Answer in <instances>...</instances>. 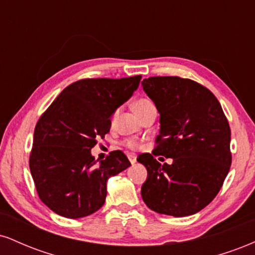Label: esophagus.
<instances>
[{"mask_svg": "<svg viewBox=\"0 0 255 255\" xmlns=\"http://www.w3.org/2000/svg\"><path fill=\"white\" fill-rule=\"evenodd\" d=\"M128 159H129V162L131 163V164H134V163L136 162V157L134 156V154H129V156H128Z\"/></svg>", "mask_w": 255, "mask_h": 255, "instance_id": "obj_1", "label": "esophagus"}]
</instances>
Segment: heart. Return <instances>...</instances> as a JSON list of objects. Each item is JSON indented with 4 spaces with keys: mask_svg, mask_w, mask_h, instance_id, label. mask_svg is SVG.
I'll return each instance as SVG.
<instances>
[{
    "mask_svg": "<svg viewBox=\"0 0 255 255\" xmlns=\"http://www.w3.org/2000/svg\"><path fill=\"white\" fill-rule=\"evenodd\" d=\"M153 107L154 105L150 101V99H146V98H139L133 103V109L137 114V115L140 116V118L144 115L146 111L150 110L151 108H153ZM116 115H118V111H116V113H114V115L111 116V122L115 121ZM125 145L129 148H136L137 146H139V144H137L135 140H127V141L125 142Z\"/></svg>",
    "mask_w": 255,
    "mask_h": 255,
    "instance_id": "heart-1",
    "label": "heart"
}]
</instances>
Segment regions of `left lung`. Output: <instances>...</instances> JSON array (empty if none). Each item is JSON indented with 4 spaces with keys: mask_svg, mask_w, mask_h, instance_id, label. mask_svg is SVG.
I'll return each mask as SVG.
<instances>
[{
    "mask_svg": "<svg viewBox=\"0 0 255 255\" xmlns=\"http://www.w3.org/2000/svg\"><path fill=\"white\" fill-rule=\"evenodd\" d=\"M141 85L159 113L153 153L172 158L162 165L150 153L137 157L147 169L142 200L160 215H194L215 199L229 172V122L215 95L195 81L152 77Z\"/></svg>",
    "mask_w": 255,
    "mask_h": 255,
    "instance_id": "1",
    "label": "left lung"
}]
</instances>
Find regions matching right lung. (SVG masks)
<instances>
[{"label":"right lung","mask_w":255,"mask_h":255,"mask_svg":"<svg viewBox=\"0 0 255 255\" xmlns=\"http://www.w3.org/2000/svg\"><path fill=\"white\" fill-rule=\"evenodd\" d=\"M141 75L83 79L67 86L38 120L30 170L40 200L67 218H81L105 203L109 177L129 168L122 151L95 159L91 148L110 130V118L131 97Z\"/></svg>","instance_id":"add662e5"}]
</instances>
